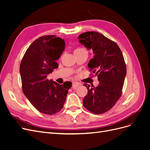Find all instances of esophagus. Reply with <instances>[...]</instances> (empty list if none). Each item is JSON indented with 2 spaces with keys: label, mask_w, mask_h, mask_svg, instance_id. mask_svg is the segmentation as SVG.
Wrapping results in <instances>:
<instances>
[{
  "label": "esophagus",
  "mask_w": 150,
  "mask_h": 150,
  "mask_svg": "<svg viewBox=\"0 0 150 150\" xmlns=\"http://www.w3.org/2000/svg\"><path fill=\"white\" fill-rule=\"evenodd\" d=\"M80 85V84L77 82V81H74L73 83H72V88H73L74 89H76L78 87V86Z\"/></svg>",
  "instance_id": "1"
}]
</instances>
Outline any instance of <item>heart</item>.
<instances>
[{"label":"heart","instance_id":"1","mask_svg":"<svg viewBox=\"0 0 150 150\" xmlns=\"http://www.w3.org/2000/svg\"><path fill=\"white\" fill-rule=\"evenodd\" d=\"M86 51V50L83 47H78V48H76L74 50V52H79V51Z\"/></svg>","mask_w":150,"mask_h":150}]
</instances>
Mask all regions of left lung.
<instances>
[{
    "mask_svg": "<svg viewBox=\"0 0 150 150\" xmlns=\"http://www.w3.org/2000/svg\"><path fill=\"white\" fill-rule=\"evenodd\" d=\"M78 39L81 44L93 51L94 57L88 66L99 81L97 87L84 84L88 94L83 105L94 114H103L114 106L122 94L126 74L123 55L115 42L98 32L84 33Z\"/></svg>",
    "mask_w": 150,
    "mask_h": 150,
    "instance_id": "left-lung-1",
    "label": "left lung"
}]
</instances>
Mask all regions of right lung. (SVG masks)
Listing matches in <instances>:
<instances>
[{
    "mask_svg": "<svg viewBox=\"0 0 150 150\" xmlns=\"http://www.w3.org/2000/svg\"><path fill=\"white\" fill-rule=\"evenodd\" d=\"M56 35H44L35 40L27 49L20 65L22 91L39 112L54 115L60 111L66 101L71 82L59 84L47 76L58 67L56 62L65 49V42Z\"/></svg>",
    "mask_w": 150,
    "mask_h": 150,
    "instance_id": "add662e5",
    "label": "right lung"
}]
</instances>
